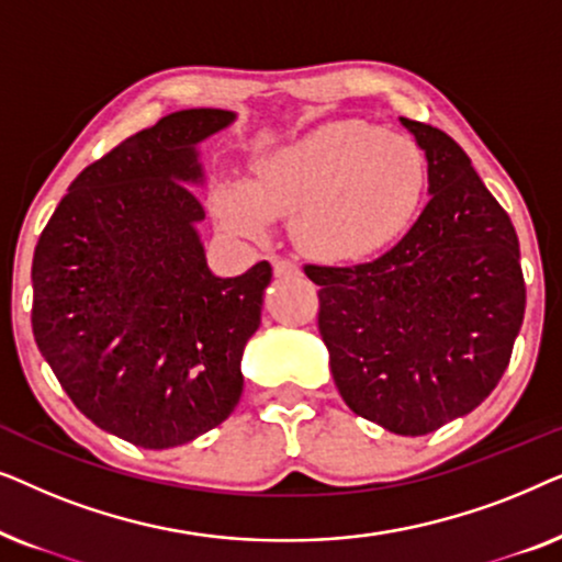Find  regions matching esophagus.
<instances>
[{
  "label": "esophagus",
  "mask_w": 562,
  "mask_h": 562,
  "mask_svg": "<svg viewBox=\"0 0 562 562\" xmlns=\"http://www.w3.org/2000/svg\"><path fill=\"white\" fill-rule=\"evenodd\" d=\"M273 273L279 276H299V266L294 263V260H286V258H276L273 260Z\"/></svg>",
  "instance_id": "1"
}]
</instances>
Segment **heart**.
I'll list each match as a JSON object with an SVG mask.
<instances>
[{"label": "heart", "instance_id": "1", "mask_svg": "<svg viewBox=\"0 0 562 562\" xmlns=\"http://www.w3.org/2000/svg\"><path fill=\"white\" fill-rule=\"evenodd\" d=\"M427 187L425 150L412 137L366 120H335L260 160L250 183H222L214 204L237 235L296 217L299 248L327 263H352L414 225Z\"/></svg>", "mask_w": 562, "mask_h": 562}]
</instances>
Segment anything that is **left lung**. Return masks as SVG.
Wrapping results in <instances>:
<instances>
[{
    "label": "left lung",
    "mask_w": 562,
    "mask_h": 562,
    "mask_svg": "<svg viewBox=\"0 0 562 562\" xmlns=\"http://www.w3.org/2000/svg\"><path fill=\"white\" fill-rule=\"evenodd\" d=\"M429 168V202L371 263L304 266L319 291V335L335 386L358 417L427 435L473 412L509 366L525 319V276L509 214L465 150L402 117Z\"/></svg>",
    "instance_id": "1"
}]
</instances>
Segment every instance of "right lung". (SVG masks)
I'll return each mask as SVG.
<instances>
[{
  "mask_svg": "<svg viewBox=\"0 0 562 562\" xmlns=\"http://www.w3.org/2000/svg\"><path fill=\"white\" fill-rule=\"evenodd\" d=\"M235 120L181 110L76 176L33 256V335L83 417L148 450L191 442L240 402L271 263L206 268L196 143Z\"/></svg>",
  "mask_w": 562,
  "mask_h": 562,
  "instance_id": "add662e5",
  "label": "right lung"
}]
</instances>
